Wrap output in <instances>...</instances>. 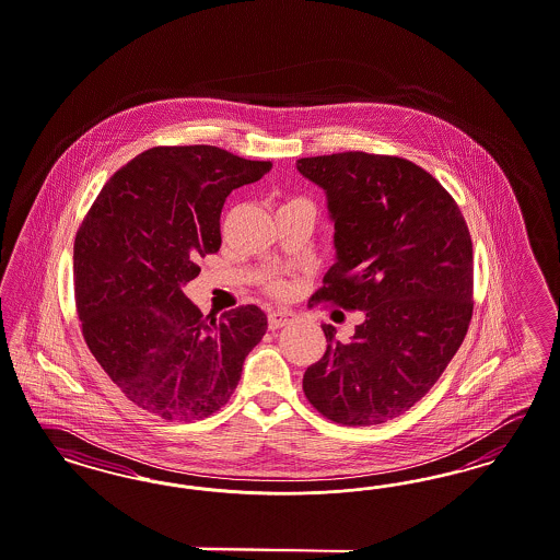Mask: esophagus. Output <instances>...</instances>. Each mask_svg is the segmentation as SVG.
Wrapping results in <instances>:
<instances>
[{"mask_svg":"<svg viewBox=\"0 0 560 560\" xmlns=\"http://www.w3.org/2000/svg\"><path fill=\"white\" fill-rule=\"evenodd\" d=\"M268 317H270L271 330H278V328H282V326H287L289 322H292L296 317V313L292 310H287V307H278V310H270Z\"/></svg>","mask_w":560,"mask_h":560,"instance_id":"obj_1","label":"esophagus"}]
</instances>
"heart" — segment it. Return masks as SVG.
Returning a JSON list of instances; mask_svg holds the SVG:
<instances>
[{"mask_svg":"<svg viewBox=\"0 0 560 560\" xmlns=\"http://www.w3.org/2000/svg\"><path fill=\"white\" fill-rule=\"evenodd\" d=\"M271 290H273L276 294H282V292L287 290V284H284V282H273V284H271Z\"/></svg>","mask_w":560,"mask_h":560,"instance_id":"b5f03b06","label":"heart"}]
</instances>
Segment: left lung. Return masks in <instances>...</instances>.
I'll use <instances>...</instances> for the list:
<instances>
[{"instance_id":"left-lung-1","label":"left lung","mask_w":560,"mask_h":560,"mask_svg":"<svg viewBox=\"0 0 560 560\" xmlns=\"http://www.w3.org/2000/svg\"><path fill=\"white\" fill-rule=\"evenodd\" d=\"M326 192L334 266L315 299L363 311L349 342L307 368L311 405L342 425H373L425 396L471 319L474 249L453 197L402 158L345 151L296 160Z\"/></svg>"}]
</instances>
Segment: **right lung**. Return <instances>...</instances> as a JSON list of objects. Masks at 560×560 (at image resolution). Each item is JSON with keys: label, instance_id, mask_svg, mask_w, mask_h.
Instances as JSON below:
<instances>
[{"label": "right lung", "instance_id": "right-lung-1", "mask_svg": "<svg viewBox=\"0 0 560 560\" xmlns=\"http://www.w3.org/2000/svg\"><path fill=\"white\" fill-rule=\"evenodd\" d=\"M271 162L213 145L147 149L105 185L74 241V296L89 351L149 413L195 421L236 390L268 330L257 305L203 317L183 289L199 257L222 245L220 213L234 188Z\"/></svg>", "mask_w": 560, "mask_h": 560}]
</instances>
